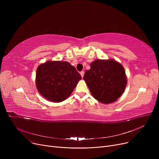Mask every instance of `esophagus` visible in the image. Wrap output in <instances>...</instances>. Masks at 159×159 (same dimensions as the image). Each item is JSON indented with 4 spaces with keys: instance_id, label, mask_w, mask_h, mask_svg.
Masks as SVG:
<instances>
[{
    "instance_id": "34e87169",
    "label": "esophagus",
    "mask_w": 159,
    "mask_h": 159,
    "mask_svg": "<svg viewBox=\"0 0 159 159\" xmlns=\"http://www.w3.org/2000/svg\"><path fill=\"white\" fill-rule=\"evenodd\" d=\"M80 75H81V77H83V76H84V71H80Z\"/></svg>"
}]
</instances>
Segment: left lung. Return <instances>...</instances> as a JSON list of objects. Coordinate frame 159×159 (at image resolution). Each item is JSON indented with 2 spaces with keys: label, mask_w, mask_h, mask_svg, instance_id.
I'll list each match as a JSON object with an SVG mask.
<instances>
[{
  "label": "left lung",
  "mask_w": 159,
  "mask_h": 159,
  "mask_svg": "<svg viewBox=\"0 0 159 159\" xmlns=\"http://www.w3.org/2000/svg\"><path fill=\"white\" fill-rule=\"evenodd\" d=\"M85 71L84 79L91 93L104 104L115 102L123 93L127 79L123 66L114 60H96Z\"/></svg>",
  "instance_id": "obj_1"
}]
</instances>
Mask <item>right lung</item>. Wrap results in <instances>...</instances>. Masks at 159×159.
<instances>
[{"label":"right lung","instance_id":"obj_1","mask_svg":"<svg viewBox=\"0 0 159 159\" xmlns=\"http://www.w3.org/2000/svg\"><path fill=\"white\" fill-rule=\"evenodd\" d=\"M81 79L80 73L69 62L48 61L38 67L36 86L44 98L58 102L71 95Z\"/></svg>","mask_w":159,"mask_h":159}]
</instances>
